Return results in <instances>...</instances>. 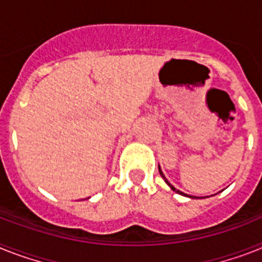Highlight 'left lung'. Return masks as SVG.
I'll use <instances>...</instances> for the list:
<instances>
[{
  "instance_id": "obj_1",
  "label": "left lung",
  "mask_w": 262,
  "mask_h": 262,
  "mask_svg": "<svg viewBox=\"0 0 262 262\" xmlns=\"http://www.w3.org/2000/svg\"><path fill=\"white\" fill-rule=\"evenodd\" d=\"M159 171H161V170H159ZM161 174H162V171H161ZM162 177H163V174H162ZM163 178H165V177H163ZM166 182H167V181H166ZM170 187H171V189H172V190H175V189H174V187H172V186H171V185H170ZM175 191H177V193H179V194H183V193H182V191H179V190H175Z\"/></svg>"
}]
</instances>
